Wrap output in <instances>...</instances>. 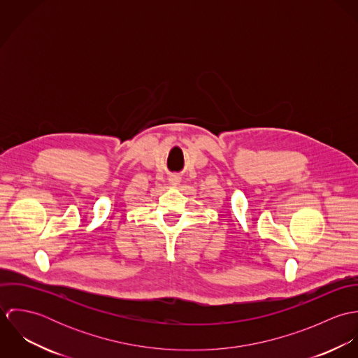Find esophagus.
<instances>
[{
	"instance_id": "obj_1",
	"label": "esophagus",
	"mask_w": 358,
	"mask_h": 358,
	"mask_svg": "<svg viewBox=\"0 0 358 358\" xmlns=\"http://www.w3.org/2000/svg\"><path fill=\"white\" fill-rule=\"evenodd\" d=\"M169 182H171L172 185H178V183L180 182V178H179V176H176V175H172V176L169 178Z\"/></svg>"
}]
</instances>
